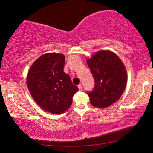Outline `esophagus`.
Returning a JSON list of instances; mask_svg holds the SVG:
<instances>
[{
	"label": "esophagus",
	"instance_id": "1",
	"mask_svg": "<svg viewBox=\"0 0 153 153\" xmlns=\"http://www.w3.org/2000/svg\"><path fill=\"white\" fill-rule=\"evenodd\" d=\"M78 88H79V91H82V90H83V88H82V86L81 84L78 85Z\"/></svg>",
	"mask_w": 153,
	"mask_h": 153
}]
</instances>
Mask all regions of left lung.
<instances>
[{
	"label": "left lung",
	"mask_w": 153,
	"mask_h": 153,
	"mask_svg": "<svg viewBox=\"0 0 153 153\" xmlns=\"http://www.w3.org/2000/svg\"><path fill=\"white\" fill-rule=\"evenodd\" d=\"M94 87L86 92L94 107L106 108L120 98L125 90L127 72L120 59L108 51H100L87 59Z\"/></svg>",
	"instance_id": "8db88e82"
}]
</instances>
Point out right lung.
I'll use <instances>...</instances> for the list:
<instances>
[{"mask_svg":"<svg viewBox=\"0 0 153 153\" xmlns=\"http://www.w3.org/2000/svg\"><path fill=\"white\" fill-rule=\"evenodd\" d=\"M65 57L58 53H46L38 58L27 77L28 90L36 102L46 111L61 114L70 107L78 88L63 71Z\"/></svg>","mask_w":153,"mask_h":153,"instance_id":"1","label":"right lung"}]
</instances>
